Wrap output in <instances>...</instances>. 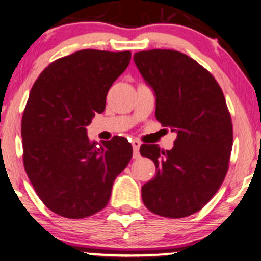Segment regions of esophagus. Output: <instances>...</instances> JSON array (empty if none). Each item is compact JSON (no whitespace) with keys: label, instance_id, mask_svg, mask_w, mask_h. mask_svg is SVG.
I'll use <instances>...</instances> for the list:
<instances>
[{"label":"esophagus","instance_id":"esophagus-1","mask_svg":"<svg viewBox=\"0 0 261 261\" xmlns=\"http://www.w3.org/2000/svg\"><path fill=\"white\" fill-rule=\"evenodd\" d=\"M131 144H133V148H134V158H138V156H140L141 142L137 141V140H134L133 142H131Z\"/></svg>","mask_w":261,"mask_h":261}]
</instances>
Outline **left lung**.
<instances>
[{
	"mask_svg": "<svg viewBox=\"0 0 261 261\" xmlns=\"http://www.w3.org/2000/svg\"><path fill=\"white\" fill-rule=\"evenodd\" d=\"M134 61L154 91L155 117L177 134L171 150L141 146L156 167L142 200L158 216L184 218L212 199L229 169L232 124L225 97L213 75L180 51H138Z\"/></svg>",
	"mask_w": 261,
	"mask_h": 261,
	"instance_id": "8db88e82",
	"label": "left lung"
}]
</instances>
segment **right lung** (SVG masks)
Instances as JSON below:
<instances>
[{
	"label": "right lung",
	"mask_w": 261,
	"mask_h": 261,
	"mask_svg": "<svg viewBox=\"0 0 261 261\" xmlns=\"http://www.w3.org/2000/svg\"><path fill=\"white\" fill-rule=\"evenodd\" d=\"M130 60V51L78 50L51 62L30 91L21 120L25 171L39 199L59 216L81 219L105 208L133 156L126 138L97 144L87 135Z\"/></svg>",
	"instance_id": "obj_1"
}]
</instances>
